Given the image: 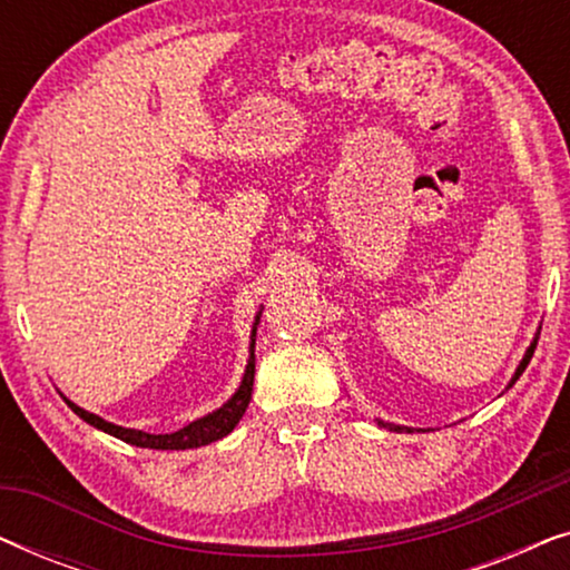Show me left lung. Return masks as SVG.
Listing matches in <instances>:
<instances>
[{"label":"left lung","mask_w":570,"mask_h":570,"mask_svg":"<svg viewBox=\"0 0 570 570\" xmlns=\"http://www.w3.org/2000/svg\"><path fill=\"white\" fill-rule=\"evenodd\" d=\"M534 347H537V337L532 340V345H529V350H527V355L524 357H521V363H519V368H517V373H513V379H511V384L509 386H513V384H517V379L521 376V373H524V368H527V365H529V361H532V355H534ZM379 423H381V420H379ZM381 425H386L389 428V431H396V433H402V431H412V428H404V425H392V423H381Z\"/></svg>","instance_id":"8db88e82"}]
</instances>
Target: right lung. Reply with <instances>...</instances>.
Masks as SVG:
<instances>
[{"label": "right lung", "instance_id": "obj_1", "mask_svg": "<svg viewBox=\"0 0 570 570\" xmlns=\"http://www.w3.org/2000/svg\"><path fill=\"white\" fill-rule=\"evenodd\" d=\"M256 324H259V316H256ZM256 324L252 330V355H248V363H246V373H244V381H240L238 392L230 396L228 402L223 404L220 410L209 412V415L194 420V423L184 425L181 431L176 433H145V431H135V428H121V425H114L108 423V420L92 415V412L77 407L75 402L67 404L72 407L77 415H80L85 423H90L92 428H98V431H104L108 435H114V439H121L131 443V446H139V449H163V451H178V449H197V446H207V443L213 441H220L223 435H228L233 428L238 425V420L244 417V412L248 407V400H252V389H254V345H256Z\"/></svg>", "mask_w": 570, "mask_h": 570}]
</instances>
